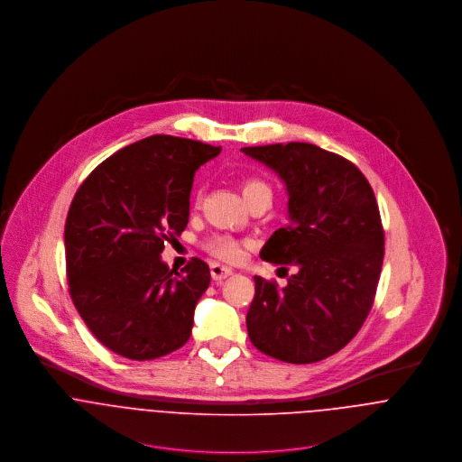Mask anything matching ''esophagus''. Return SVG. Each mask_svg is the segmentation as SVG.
I'll return each instance as SVG.
<instances>
[{"label":"esophagus","instance_id":"obj_1","mask_svg":"<svg viewBox=\"0 0 462 462\" xmlns=\"http://www.w3.org/2000/svg\"><path fill=\"white\" fill-rule=\"evenodd\" d=\"M209 272H211V277H213L215 281H222V279H226V277H229V275L233 273V270H231L229 266L217 263V262H213V263L209 264Z\"/></svg>","mask_w":462,"mask_h":462}]
</instances>
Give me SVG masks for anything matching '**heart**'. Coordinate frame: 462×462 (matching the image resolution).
<instances>
[{"label":"heart","instance_id":"obj_1","mask_svg":"<svg viewBox=\"0 0 462 462\" xmlns=\"http://www.w3.org/2000/svg\"><path fill=\"white\" fill-rule=\"evenodd\" d=\"M263 190H270L266 187V183H263L262 180H256V178H251V180H245L244 185H242V194L244 198H251L258 192H263ZM206 249L218 256V258H224V260H236L240 258L242 254V249L238 245L236 240H233L231 236H226V235H218V236H213L206 242Z\"/></svg>","mask_w":462,"mask_h":462}]
</instances>
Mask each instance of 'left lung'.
Here are the masks:
<instances>
[{
	"label": "left lung",
	"instance_id": "8db88e82",
	"mask_svg": "<svg viewBox=\"0 0 462 462\" xmlns=\"http://www.w3.org/2000/svg\"><path fill=\"white\" fill-rule=\"evenodd\" d=\"M286 187L288 226L264 244V262L293 266L279 290L254 275L247 313L253 345L284 363H317L341 350L365 324L384 260L374 190L348 160L306 142L244 147Z\"/></svg>",
	"mask_w": 462,
	"mask_h": 462
}]
</instances>
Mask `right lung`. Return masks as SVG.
<instances>
[{"label":"right lung","mask_w":462,"mask_h":462,"mask_svg":"<svg viewBox=\"0 0 462 462\" xmlns=\"http://www.w3.org/2000/svg\"><path fill=\"white\" fill-rule=\"evenodd\" d=\"M220 151L152 134L105 160L72 199L64 233L70 299L112 352L149 361L189 341L209 268L194 258L180 273L162 253L189 224L196 171Z\"/></svg>","instance_id":"add662e5"}]
</instances>
